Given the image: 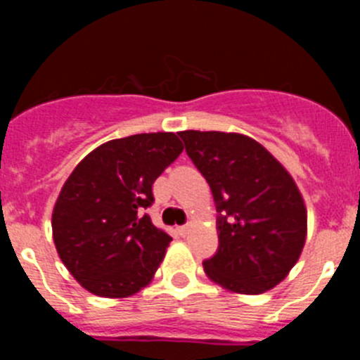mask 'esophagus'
Returning a JSON list of instances; mask_svg holds the SVG:
<instances>
[{"label":"esophagus","instance_id":"34e87169","mask_svg":"<svg viewBox=\"0 0 360 360\" xmlns=\"http://www.w3.org/2000/svg\"><path fill=\"white\" fill-rule=\"evenodd\" d=\"M176 232L180 234V236H186L187 232H189V225H178Z\"/></svg>","mask_w":360,"mask_h":360}]
</instances>
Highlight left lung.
Listing matches in <instances>:
<instances>
[{
  "label": "left lung",
  "mask_w": 360,
  "mask_h": 360,
  "mask_svg": "<svg viewBox=\"0 0 360 360\" xmlns=\"http://www.w3.org/2000/svg\"><path fill=\"white\" fill-rule=\"evenodd\" d=\"M187 157L216 203L218 250L205 274L238 294H262L287 278L307 240V209L287 169L262 144L221 131H180Z\"/></svg>",
  "instance_id": "obj_1"
}]
</instances>
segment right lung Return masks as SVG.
Here are the masks:
<instances>
[{"mask_svg":"<svg viewBox=\"0 0 360 360\" xmlns=\"http://www.w3.org/2000/svg\"><path fill=\"white\" fill-rule=\"evenodd\" d=\"M182 151L174 133H141L98 146L70 174L53 207V243L86 290L128 297L151 281L171 236L144 211L153 182Z\"/></svg>","mask_w":360,"mask_h":360,"instance_id":"obj_1","label":"right lung"}]
</instances>
